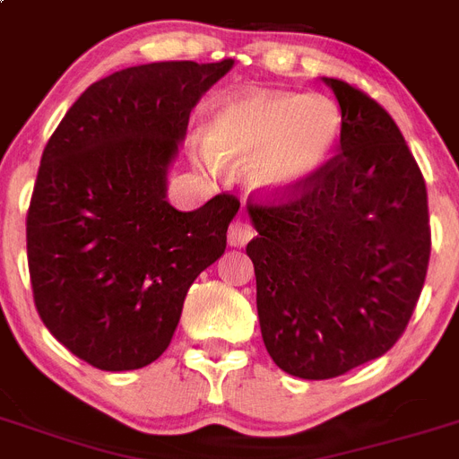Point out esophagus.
Listing matches in <instances>:
<instances>
[{"label": "esophagus", "instance_id": "esophagus-1", "mask_svg": "<svg viewBox=\"0 0 459 459\" xmlns=\"http://www.w3.org/2000/svg\"><path fill=\"white\" fill-rule=\"evenodd\" d=\"M252 238H254L252 223L245 221V219H236V221L230 223L229 242L233 245V247H245Z\"/></svg>", "mask_w": 459, "mask_h": 459}]
</instances>
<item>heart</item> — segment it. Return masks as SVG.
Here are the masks:
<instances>
[{"instance_id": "obj_1", "label": "heart", "mask_w": 459, "mask_h": 459, "mask_svg": "<svg viewBox=\"0 0 459 459\" xmlns=\"http://www.w3.org/2000/svg\"><path fill=\"white\" fill-rule=\"evenodd\" d=\"M341 107L326 95L247 91L212 111L203 142L212 160L249 165V184L284 198L313 182L336 152Z\"/></svg>"}]
</instances>
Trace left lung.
<instances>
[{
  "label": "left lung",
  "mask_w": 459,
  "mask_h": 459,
  "mask_svg": "<svg viewBox=\"0 0 459 459\" xmlns=\"http://www.w3.org/2000/svg\"><path fill=\"white\" fill-rule=\"evenodd\" d=\"M322 81L341 105L338 153L301 191L247 200L261 336L277 367L306 380L399 341L432 252L425 179L402 130L359 88Z\"/></svg>",
  "instance_id": "1"
}]
</instances>
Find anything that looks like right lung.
I'll list each match as a JSON object with an SVG mask.
<instances>
[{
    "label": "right lung",
    "instance_id": "obj_1",
    "mask_svg": "<svg viewBox=\"0 0 459 459\" xmlns=\"http://www.w3.org/2000/svg\"><path fill=\"white\" fill-rule=\"evenodd\" d=\"M233 60L152 63L95 81L41 156L27 210V265L46 329L100 371H133L168 350L195 277L226 249L240 210L219 194L168 203L188 117Z\"/></svg>",
    "mask_w": 459,
    "mask_h": 459
}]
</instances>
